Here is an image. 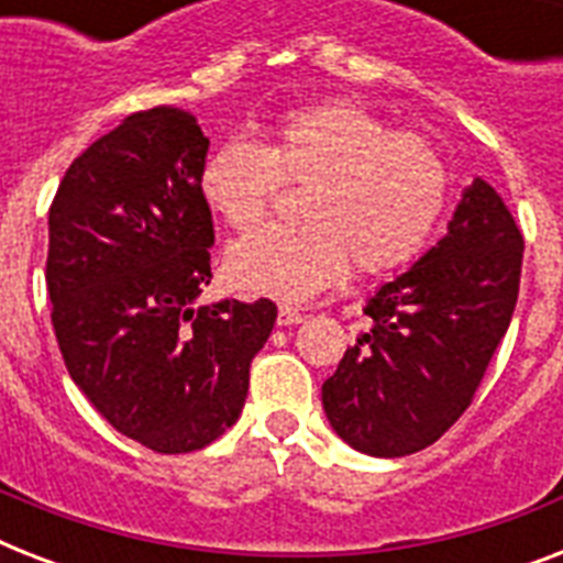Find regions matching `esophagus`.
Listing matches in <instances>:
<instances>
[{
  "label": "esophagus",
  "instance_id": "34e87169",
  "mask_svg": "<svg viewBox=\"0 0 563 563\" xmlns=\"http://www.w3.org/2000/svg\"><path fill=\"white\" fill-rule=\"evenodd\" d=\"M303 321V312L295 307H280L277 309V324L280 327H291V324H300Z\"/></svg>",
  "mask_w": 563,
  "mask_h": 563
}]
</instances>
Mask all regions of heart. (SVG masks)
<instances>
[{"label": "heart", "mask_w": 563, "mask_h": 563, "mask_svg": "<svg viewBox=\"0 0 563 563\" xmlns=\"http://www.w3.org/2000/svg\"><path fill=\"white\" fill-rule=\"evenodd\" d=\"M286 184H309L300 228H263L236 239L224 272L239 289L277 300H307L356 265L388 274L423 251L446 201L441 154L356 101H321L280 117L263 145L228 140L198 172L212 216L245 230L265 219Z\"/></svg>", "instance_id": "1"}]
</instances>
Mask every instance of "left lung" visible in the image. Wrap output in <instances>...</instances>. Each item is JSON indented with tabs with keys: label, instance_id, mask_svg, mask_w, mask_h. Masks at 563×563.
Listing matches in <instances>:
<instances>
[{
	"label": "left lung",
	"instance_id": "1",
	"mask_svg": "<svg viewBox=\"0 0 563 563\" xmlns=\"http://www.w3.org/2000/svg\"><path fill=\"white\" fill-rule=\"evenodd\" d=\"M520 265V228L476 178L446 236L365 303L371 327L321 385L335 435L376 459L435 444L471 406L511 324Z\"/></svg>",
	"mask_w": 563,
	"mask_h": 563
}]
</instances>
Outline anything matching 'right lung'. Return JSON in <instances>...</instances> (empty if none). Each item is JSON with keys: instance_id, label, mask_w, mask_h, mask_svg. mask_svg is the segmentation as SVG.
I'll return each instance as SVG.
<instances>
[{"instance_id": "1", "label": "right lung", "mask_w": 563, "mask_h": 563, "mask_svg": "<svg viewBox=\"0 0 563 563\" xmlns=\"http://www.w3.org/2000/svg\"><path fill=\"white\" fill-rule=\"evenodd\" d=\"M210 140L192 113L122 119L75 157L48 210L46 286L73 383L122 435L192 453L242 415L272 300L198 303L212 216L198 192Z\"/></svg>"}]
</instances>
